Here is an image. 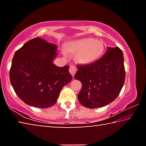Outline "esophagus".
Here are the masks:
<instances>
[{
  "mask_svg": "<svg viewBox=\"0 0 146 146\" xmlns=\"http://www.w3.org/2000/svg\"><path fill=\"white\" fill-rule=\"evenodd\" d=\"M69 71H70V73L73 76L74 75H75V74L76 72V71H77V69H76L75 66L70 65V68H69Z\"/></svg>",
  "mask_w": 146,
  "mask_h": 146,
  "instance_id": "obj_1",
  "label": "esophagus"
}]
</instances>
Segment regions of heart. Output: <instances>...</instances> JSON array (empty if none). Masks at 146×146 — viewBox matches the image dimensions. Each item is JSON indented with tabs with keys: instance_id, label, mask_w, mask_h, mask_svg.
<instances>
[{
	"instance_id": "heart-1",
	"label": "heart",
	"mask_w": 146,
	"mask_h": 146,
	"mask_svg": "<svg viewBox=\"0 0 146 146\" xmlns=\"http://www.w3.org/2000/svg\"><path fill=\"white\" fill-rule=\"evenodd\" d=\"M104 49L102 41L92 38L78 39L66 44L68 52L76 55V61L84 65H89L97 61L102 55Z\"/></svg>"
}]
</instances>
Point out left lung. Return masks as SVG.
Returning a JSON list of instances; mask_svg holds the SVG:
<instances>
[{
  "label": "left lung",
  "mask_w": 146,
  "mask_h": 146,
  "mask_svg": "<svg viewBox=\"0 0 146 146\" xmlns=\"http://www.w3.org/2000/svg\"><path fill=\"white\" fill-rule=\"evenodd\" d=\"M74 76L82 83L78 99L82 106L93 109L114 101L123 86L125 71L122 51L108 48L102 58L89 65H77Z\"/></svg>",
  "instance_id": "8db88e82"
}]
</instances>
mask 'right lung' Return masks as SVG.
Listing matches in <instances>:
<instances>
[{
    "label": "right lung",
    "instance_id": "right-lung-1",
    "mask_svg": "<svg viewBox=\"0 0 146 146\" xmlns=\"http://www.w3.org/2000/svg\"><path fill=\"white\" fill-rule=\"evenodd\" d=\"M56 46L39 37L24 44L15 53L9 78L15 92L26 104L38 108L51 107L60 90L72 80L69 66L53 63Z\"/></svg>",
    "mask_w": 146,
    "mask_h": 146
}]
</instances>
